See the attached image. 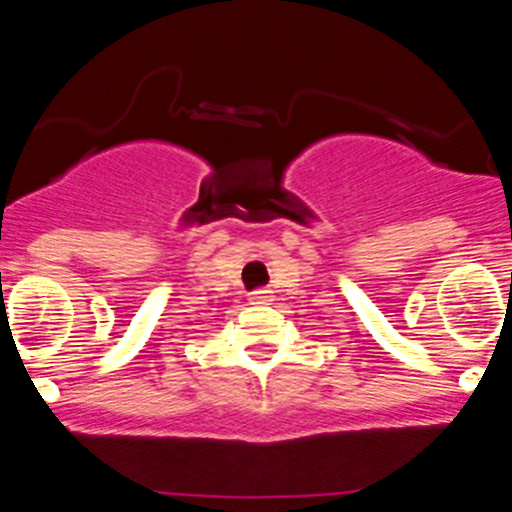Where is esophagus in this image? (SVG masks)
<instances>
[{"label":"esophagus","instance_id":"1","mask_svg":"<svg viewBox=\"0 0 512 512\" xmlns=\"http://www.w3.org/2000/svg\"><path fill=\"white\" fill-rule=\"evenodd\" d=\"M248 300H251L253 305H269V302L274 300V292H271V289H256V292L248 295Z\"/></svg>","mask_w":512,"mask_h":512}]
</instances>
